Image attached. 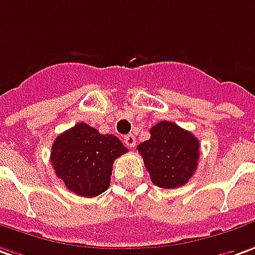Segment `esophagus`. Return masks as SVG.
I'll return each instance as SVG.
<instances>
[{
  "mask_svg": "<svg viewBox=\"0 0 255 255\" xmlns=\"http://www.w3.org/2000/svg\"><path fill=\"white\" fill-rule=\"evenodd\" d=\"M124 143L126 146H128L129 149H133L135 147V143H136V139H135V136L133 135H127V136H124Z\"/></svg>",
  "mask_w": 255,
  "mask_h": 255,
  "instance_id": "34e87169",
  "label": "esophagus"
}]
</instances>
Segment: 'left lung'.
<instances>
[{
    "label": "left lung",
    "mask_w": 255,
    "mask_h": 255,
    "mask_svg": "<svg viewBox=\"0 0 255 255\" xmlns=\"http://www.w3.org/2000/svg\"><path fill=\"white\" fill-rule=\"evenodd\" d=\"M152 182L164 189L179 188L197 168L200 143L175 123L160 122L150 128V139L136 146Z\"/></svg>",
    "instance_id": "1"
}]
</instances>
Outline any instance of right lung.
<instances>
[{
  "instance_id": "right-lung-1",
  "label": "right lung",
  "mask_w": 255,
  "mask_h": 255,
  "mask_svg": "<svg viewBox=\"0 0 255 255\" xmlns=\"http://www.w3.org/2000/svg\"><path fill=\"white\" fill-rule=\"evenodd\" d=\"M126 152L127 147L117 136L78 123L55 139L51 163L67 189L83 197H95L108 190L113 163Z\"/></svg>"
}]
</instances>
